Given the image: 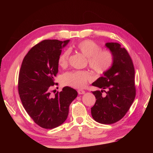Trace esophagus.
I'll use <instances>...</instances> for the list:
<instances>
[{
	"mask_svg": "<svg viewBox=\"0 0 153 153\" xmlns=\"http://www.w3.org/2000/svg\"><path fill=\"white\" fill-rule=\"evenodd\" d=\"M77 93H78L79 95H83V94H85V91L84 90L79 89V90L77 91Z\"/></svg>",
	"mask_w": 153,
	"mask_h": 153,
	"instance_id": "esophagus-1",
	"label": "esophagus"
}]
</instances>
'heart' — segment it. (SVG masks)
I'll return each mask as SVG.
<instances>
[{
  "mask_svg": "<svg viewBox=\"0 0 153 153\" xmlns=\"http://www.w3.org/2000/svg\"><path fill=\"white\" fill-rule=\"evenodd\" d=\"M75 48L87 58L89 67L98 74H102L112 66L114 56L109 51H100V47L95 42L85 40L76 45ZM70 54L69 50L64 51L58 57V62L62 68L67 66ZM93 79V76L88 71H71L65 73L62 77L64 85L74 88L82 89Z\"/></svg>",
  "mask_w": 153,
  "mask_h": 153,
  "instance_id": "heart-1",
  "label": "heart"
}]
</instances>
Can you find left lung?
I'll list each match as a JSON object with an SVG mask.
<instances>
[{"mask_svg":"<svg viewBox=\"0 0 153 153\" xmlns=\"http://www.w3.org/2000/svg\"><path fill=\"white\" fill-rule=\"evenodd\" d=\"M105 46L113 54L114 60L104 76L92 83L106 89L107 95H102V89L92 92L97 100L91 108V115L97 122L111 124L125 116L135 99V69L126 48L118 43H106Z\"/></svg>","mask_w":153,"mask_h":153,"instance_id":"1","label":"left lung"}]
</instances>
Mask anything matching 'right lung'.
<instances>
[{"mask_svg": "<svg viewBox=\"0 0 153 153\" xmlns=\"http://www.w3.org/2000/svg\"><path fill=\"white\" fill-rule=\"evenodd\" d=\"M70 42L45 40L32 47L23 60L18 78V92L25 110L37 125L53 129L67 119L71 102L77 92L66 86L51 95L58 71V57Z\"/></svg>", "mask_w": 153, "mask_h": 153, "instance_id": "add662e5", "label": "right lung"}]
</instances>
